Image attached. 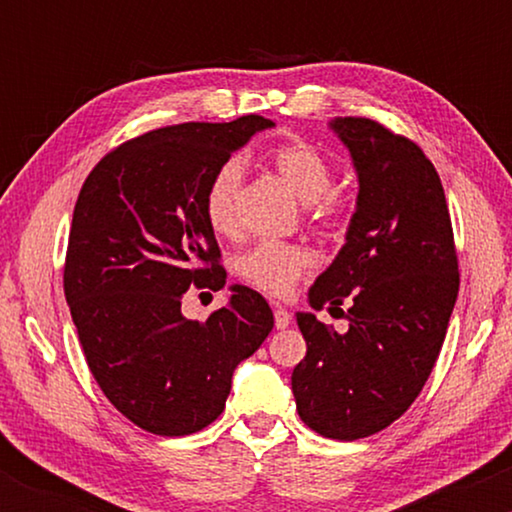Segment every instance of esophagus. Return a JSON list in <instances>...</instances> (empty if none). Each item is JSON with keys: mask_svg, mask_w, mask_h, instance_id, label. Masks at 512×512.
Returning a JSON list of instances; mask_svg holds the SVG:
<instances>
[{"mask_svg": "<svg viewBox=\"0 0 512 512\" xmlns=\"http://www.w3.org/2000/svg\"><path fill=\"white\" fill-rule=\"evenodd\" d=\"M291 322H293V315L289 313V310L281 308V305H276V308H274V325H276V330H286V327H289Z\"/></svg>", "mask_w": 512, "mask_h": 512, "instance_id": "esophagus-1", "label": "esophagus"}]
</instances>
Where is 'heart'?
Here are the masks:
<instances>
[{"label":"heart","instance_id":"heart-1","mask_svg":"<svg viewBox=\"0 0 512 512\" xmlns=\"http://www.w3.org/2000/svg\"><path fill=\"white\" fill-rule=\"evenodd\" d=\"M279 180L308 204L310 219L320 226H339L344 221V204L332 195L334 168L325 154L308 142H286L269 156ZM243 185V163L238 158L221 163L204 190V216L216 236H233L238 231V195ZM313 267V252L301 243L262 240L236 260V274L250 289L267 296L284 298L298 279Z\"/></svg>","mask_w":512,"mask_h":512}]
</instances>
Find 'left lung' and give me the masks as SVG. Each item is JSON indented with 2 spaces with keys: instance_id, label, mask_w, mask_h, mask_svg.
I'll return each instance as SVG.
<instances>
[{
  "instance_id": "1",
  "label": "left lung",
  "mask_w": 512,
  "mask_h": 512,
  "mask_svg": "<svg viewBox=\"0 0 512 512\" xmlns=\"http://www.w3.org/2000/svg\"><path fill=\"white\" fill-rule=\"evenodd\" d=\"M354 161L346 243L310 286V308L346 303L349 330L298 313L305 358L291 390L303 424L334 440L373 436L419 397L460 291L443 185L424 151L368 117L330 122Z\"/></svg>"
}]
</instances>
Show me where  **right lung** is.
Returning <instances> with one entry per match:
<instances>
[{
  "instance_id": "right-lung-1",
  "label": "right lung",
  "mask_w": 512,
  "mask_h": 512,
  "mask_svg": "<svg viewBox=\"0 0 512 512\" xmlns=\"http://www.w3.org/2000/svg\"><path fill=\"white\" fill-rule=\"evenodd\" d=\"M267 127V117L245 115L146 132L103 156L76 199L64 296L81 349L110 404L156 436H190L219 419L233 370L274 327L269 303L238 284L204 322L180 310L190 286H226L204 190Z\"/></svg>"
}]
</instances>
